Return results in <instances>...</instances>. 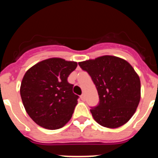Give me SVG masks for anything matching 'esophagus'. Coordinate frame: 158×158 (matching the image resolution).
<instances>
[{
  "label": "esophagus",
  "instance_id": "esophagus-1",
  "mask_svg": "<svg viewBox=\"0 0 158 158\" xmlns=\"http://www.w3.org/2000/svg\"><path fill=\"white\" fill-rule=\"evenodd\" d=\"M81 100H83V101L85 100V94H82L81 96Z\"/></svg>",
  "mask_w": 158,
  "mask_h": 158
}]
</instances>
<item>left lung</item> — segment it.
Instances as JSON below:
<instances>
[{"instance_id":"8db88e82","label":"left lung","mask_w":158,"mask_h":158,"mask_svg":"<svg viewBox=\"0 0 158 158\" xmlns=\"http://www.w3.org/2000/svg\"><path fill=\"white\" fill-rule=\"evenodd\" d=\"M91 76L99 105L90 110L93 118L107 128H118L133 116L141 98V82L132 65L118 57L104 55L78 62Z\"/></svg>"}]
</instances>
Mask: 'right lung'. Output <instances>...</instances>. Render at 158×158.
Masks as SVG:
<instances>
[{
  "mask_svg": "<svg viewBox=\"0 0 158 158\" xmlns=\"http://www.w3.org/2000/svg\"><path fill=\"white\" fill-rule=\"evenodd\" d=\"M77 62L61 58L43 60L25 73L20 85L24 108L39 126L62 128L70 120L79 96L67 81Z\"/></svg>",
  "mask_w": 158,
  "mask_h": 158,
  "instance_id": "1",
  "label": "right lung"
}]
</instances>
